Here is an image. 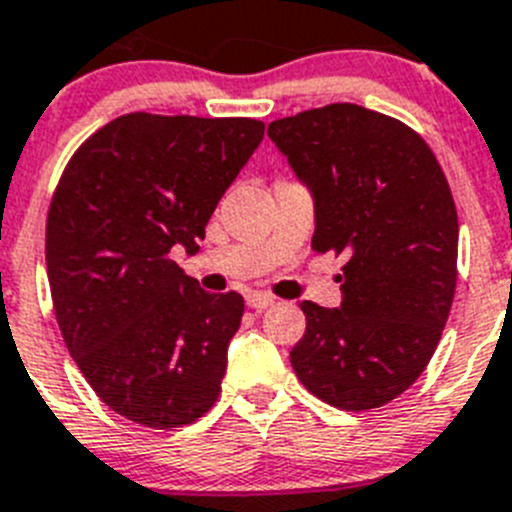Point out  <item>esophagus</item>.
I'll return each instance as SVG.
<instances>
[{
  "instance_id": "34e87169",
  "label": "esophagus",
  "mask_w": 512,
  "mask_h": 512,
  "mask_svg": "<svg viewBox=\"0 0 512 512\" xmlns=\"http://www.w3.org/2000/svg\"><path fill=\"white\" fill-rule=\"evenodd\" d=\"M273 304H275V296H270V293H250V296H247V306L255 311L268 309V306Z\"/></svg>"
}]
</instances>
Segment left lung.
I'll return each mask as SVG.
<instances>
[{
	"mask_svg": "<svg viewBox=\"0 0 512 512\" xmlns=\"http://www.w3.org/2000/svg\"><path fill=\"white\" fill-rule=\"evenodd\" d=\"M268 136L314 193L311 250L345 257L342 304H299L293 371L337 410L384 407L425 371L456 293L446 175L415 128L353 102L273 121Z\"/></svg>",
	"mask_w": 512,
	"mask_h": 512,
	"instance_id": "8db88e82",
	"label": "left lung"
}]
</instances>
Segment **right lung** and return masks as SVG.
Here are the masks:
<instances>
[{
  "mask_svg": "<svg viewBox=\"0 0 512 512\" xmlns=\"http://www.w3.org/2000/svg\"><path fill=\"white\" fill-rule=\"evenodd\" d=\"M262 136L255 118L128 113L71 154L53 190L56 322L97 397L136 425L182 428L219 399L244 299L201 291L170 252L198 250Z\"/></svg>",
  "mask_w": 512,
  "mask_h": 512,
  "instance_id": "right-lung-1",
  "label": "right lung"
}]
</instances>
